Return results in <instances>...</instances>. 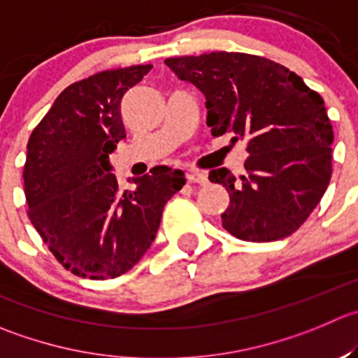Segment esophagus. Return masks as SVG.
I'll use <instances>...</instances> for the list:
<instances>
[{"instance_id":"esophagus-1","label":"esophagus","mask_w":358,"mask_h":358,"mask_svg":"<svg viewBox=\"0 0 358 358\" xmlns=\"http://www.w3.org/2000/svg\"><path fill=\"white\" fill-rule=\"evenodd\" d=\"M187 180H189V183H197V185H206L208 183L206 173L203 171H190L187 175Z\"/></svg>"}]
</instances>
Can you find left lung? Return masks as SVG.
<instances>
[{
    "label": "left lung",
    "instance_id": "obj_1",
    "mask_svg": "<svg viewBox=\"0 0 358 358\" xmlns=\"http://www.w3.org/2000/svg\"><path fill=\"white\" fill-rule=\"evenodd\" d=\"M206 98L213 136L246 140V175L211 169L229 192L222 225L245 241H276L296 232L320 203L332 175V133L325 103L285 66L239 52L166 59Z\"/></svg>",
    "mask_w": 358,
    "mask_h": 358
}]
</instances>
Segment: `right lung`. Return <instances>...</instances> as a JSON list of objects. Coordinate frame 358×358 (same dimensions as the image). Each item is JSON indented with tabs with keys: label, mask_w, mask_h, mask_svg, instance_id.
I'll return each mask as SVG.
<instances>
[{
	"label": "right lung",
	"mask_w": 358,
	"mask_h": 358,
	"mask_svg": "<svg viewBox=\"0 0 358 358\" xmlns=\"http://www.w3.org/2000/svg\"><path fill=\"white\" fill-rule=\"evenodd\" d=\"M150 64L108 69L71 83L27 141L24 192L31 224L55 259L80 278L129 271L157 234L164 204L185 185L157 166L120 190L110 154L126 138L122 98Z\"/></svg>",
	"instance_id": "obj_1"
}]
</instances>
